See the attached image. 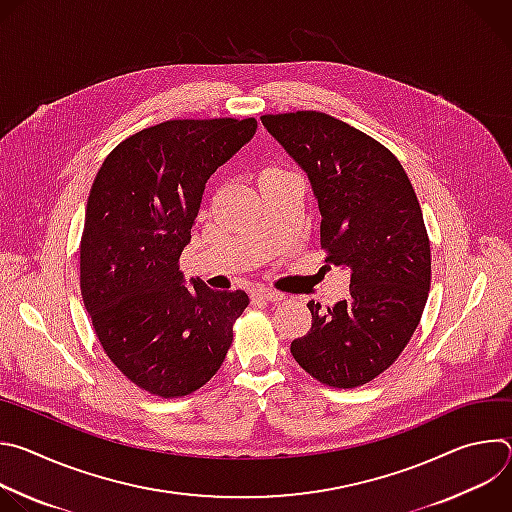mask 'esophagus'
Here are the masks:
<instances>
[{"instance_id":"34e87169","label":"esophagus","mask_w":512,"mask_h":512,"mask_svg":"<svg viewBox=\"0 0 512 512\" xmlns=\"http://www.w3.org/2000/svg\"><path fill=\"white\" fill-rule=\"evenodd\" d=\"M253 300H259V302H281L283 300V294H279V291L275 289H267V287H257L253 289Z\"/></svg>"}]
</instances>
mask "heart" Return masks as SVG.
I'll return each instance as SVG.
<instances>
[{
    "instance_id": "b5f03b06",
    "label": "heart",
    "mask_w": 512,
    "mask_h": 512,
    "mask_svg": "<svg viewBox=\"0 0 512 512\" xmlns=\"http://www.w3.org/2000/svg\"><path fill=\"white\" fill-rule=\"evenodd\" d=\"M267 170H279V168H267Z\"/></svg>"
}]
</instances>
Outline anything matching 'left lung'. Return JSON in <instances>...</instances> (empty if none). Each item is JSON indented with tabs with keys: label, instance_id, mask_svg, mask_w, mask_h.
<instances>
[{
	"label": "left lung",
	"instance_id": "obj_1",
	"mask_svg": "<svg viewBox=\"0 0 512 512\" xmlns=\"http://www.w3.org/2000/svg\"><path fill=\"white\" fill-rule=\"evenodd\" d=\"M261 123L310 180L326 263L350 273V296L328 310L310 302L312 328L289 350L328 387L369 383L401 354L427 302L429 239L413 186L379 141L326 113Z\"/></svg>",
	"mask_w": 512,
	"mask_h": 512
}]
</instances>
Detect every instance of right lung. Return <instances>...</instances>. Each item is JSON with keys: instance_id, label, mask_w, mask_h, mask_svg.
Segmentation results:
<instances>
[{"instance_id": "1", "label": "right lung", "mask_w": 512, "mask_h": 512, "mask_svg": "<svg viewBox=\"0 0 512 512\" xmlns=\"http://www.w3.org/2000/svg\"><path fill=\"white\" fill-rule=\"evenodd\" d=\"M251 119H176L141 129L105 158L87 202L81 291L101 346L139 389L170 399L212 379L249 306L243 289L186 287L208 178L253 139Z\"/></svg>"}]
</instances>
